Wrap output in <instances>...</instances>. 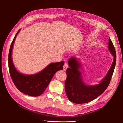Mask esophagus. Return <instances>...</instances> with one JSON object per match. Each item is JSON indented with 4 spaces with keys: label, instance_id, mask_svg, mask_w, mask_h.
Masks as SVG:
<instances>
[{
    "label": "esophagus",
    "instance_id": "34e87169",
    "mask_svg": "<svg viewBox=\"0 0 123 123\" xmlns=\"http://www.w3.org/2000/svg\"><path fill=\"white\" fill-rule=\"evenodd\" d=\"M68 67V64H67V63H65V64H64V66H63V70H64V71H66Z\"/></svg>",
    "mask_w": 123,
    "mask_h": 123
}]
</instances>
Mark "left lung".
Instances as JSON below:
<instances>
[{
    "label": "left lung",
    "mask_w": 123,
    "mask_h": 123,
    "mask_svg": "<svg viewBox=\"0 0 123 123\" xmlns=\"http://www.w3.org/2000/svg\"><path fill=\"white\" fill-rule=\"evenodd\" d=\"M108 49L114 57L110 69L101 82L95 85H87L84 83L82 73L79 70L81 63L75 57H71L68 60L69 68L66 70L67 78L65 89L68 99L76 104H84L91 102L103 93L107 87L114 72L116 63V53L113 42L109 39Z\"/></svg>",
    "instance_id": "1"
}]
</instances>
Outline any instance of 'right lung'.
I'll return each mask as SVG.
<instances>
[{
	"label": "right lung",
	"instance_id": "obj_1",
	"mask_svg": "<svg viewBox=\"0 0 123 123\" xmlns=\"http://www.w3.org/2000/svg\"><path fill=\"white\" fill-rule=\"evenodd\" d=\"M16 34L10 47L8 54V67L11 78L15 86L21 92L30 96L37 97L41 95L48 87L55 73L63 69L64 61L52 63L38 73L25 75L19 72L12 61V51L17 35Z\"/></svg>",
	"mask_w": 123,
	"mask_h": 123
}]
</instances>
